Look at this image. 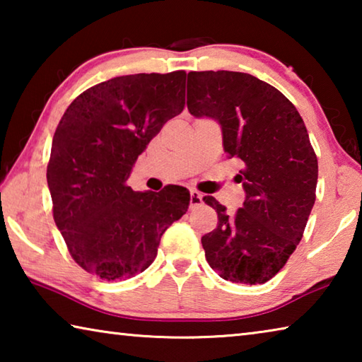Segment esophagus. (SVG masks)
<instances>
[{"label": "esophagus", "mask_w": 362, "mask_h": 362, "mask_svg": "<svg viewBox=\"0 0 362 362\" xmlns=\"http://www.w3.org/2000/svg\"><path fill=\"white\" fill-rule=\"evenodd\" d=\"M201 203H203V194L196 192V189H192V192H189V207L193 209V207L199 206Z\"/></svg>", "instance_id": "esophagus-1"}]
</instances>
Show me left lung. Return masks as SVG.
<instances>
[{
  "label": "left lung",
  "mask_w": 362,
  "mask_h": 362,
  "mask_svg": "<svg viewBox=\"0 0 362 362\" xmlns=\"http://www.w3.org/2000/svg\"><path fill=\"white\" fill-rule=\"evenodd\" d=\"M187 107L222 129L223 150L240 158L246 201L235 216L212 196L217 228L201 238L206 260L231 283L263 284L298 246L316 199L317 159L297 108L249 73L189 71Z\"/></svg>",
  "instance_id": "left-lung-1"
}]
</instances>
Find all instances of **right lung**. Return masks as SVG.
Here are the masks:
<instances>
[{
	"label": "right lung",
	"mask_w": 362,
	"mask_h": 362,
	"mask_svg": "<svg viewBox=\"0 0 362 362\" xmlns=\"http://www.w3.org/2000/svg\"><path fill=\"white\" fill-rule=\"evenodd\" d=\"M185 71L137 73L84 90L52 139L47 187L54 222L79 267L100 279L132 278L156 259L189 192H134V164L164 122L185 107Z\"/></svg>",
	"instance_id": "right-lung-1"
}]
</instances>
